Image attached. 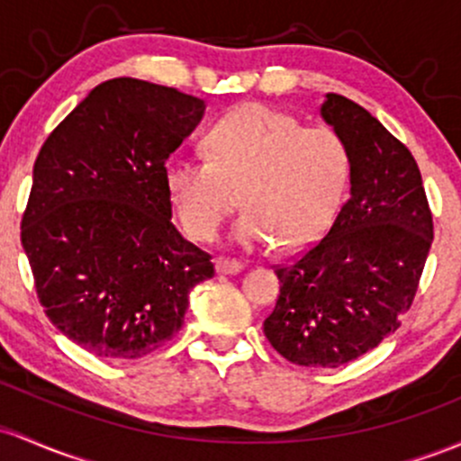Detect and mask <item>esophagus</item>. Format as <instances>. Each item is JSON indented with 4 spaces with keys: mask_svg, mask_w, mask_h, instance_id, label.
Returning <instances> with one entry per match:
<instances>
[{
    "mask_svg": "<svg viewBox=\"0 0 461 461\" xmlns=\"http://www.w3.org/2000/svg\"><path fill=\"white\" fill-rule=\"evenodd\" d=\"M242 271V265L236 260H230V258H219L216 260V273H222V276H234V273Z\"/></svg>",
    "mask_w": 461,
    "mask_h": 461,
    "instance_id": "34e87169",
    "label": "esophagus"
}]
</instances>
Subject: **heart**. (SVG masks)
<instances>
[{"label": "heart", "mask_w": 461, "mask_h": 461, "mask_svg": "<svg viewBox=\"0 0 461 461\" xmlns=\"http://www.w3.org/2000/svg\"><path fill=\"white\" fill-rule=\"evenodd\" d=\"M207 149L210 159L173 155L164 168L176 219L194 240L219 234L239 194L247 212L234 240L245 247L304 249L335 221L350 179V153L335 131L247 104L210 131Z\"/></svg>", "instance_id": "b5f03b06"}]
</instances>
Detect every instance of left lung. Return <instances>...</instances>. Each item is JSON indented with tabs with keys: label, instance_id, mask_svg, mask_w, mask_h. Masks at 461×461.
I'll list each match as a JSON object with an SVG mask.
<instances>
[{
	"label": "left lung",
	"instance_id": "8db88e82",
	"mask_svg": "<svg viewBox=\"0 0 461 461\" xmlns=\"http://www.w3.org/2000/svg\"><path fill=\"white\" fill-rule=\"evenodd\" d=\"M321 120L350 153V196L320 245L276 271L265 335L286 361L339 367L401 326L433 240L418 164L376 118L326 94Z\"/></svg>",
	"mask_w": 461,
	"mask_h": 461
}]
</instances>
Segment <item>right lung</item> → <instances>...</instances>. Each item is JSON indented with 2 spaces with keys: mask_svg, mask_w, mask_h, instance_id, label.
I'll return each instance as SVG.
<instances>
[{
  "mask_svg": "<svg viewBox=\"0 0 461 461\" xmlns=\"http://www.w3.org/2000/svg\"><path fill=\"white\" fill-rule=\"evenodd\" d=\"M205 103L138 78L100 83L50 133L22 245L48 320L83 350L131 361L184 323L210 256L170 222L164 168Z\"/></svg>",
  "mask_w": 461,
  "mask_h": 461,
  "instance_id": "add662e5",
  "label": "right lung"
}]
</instances>
